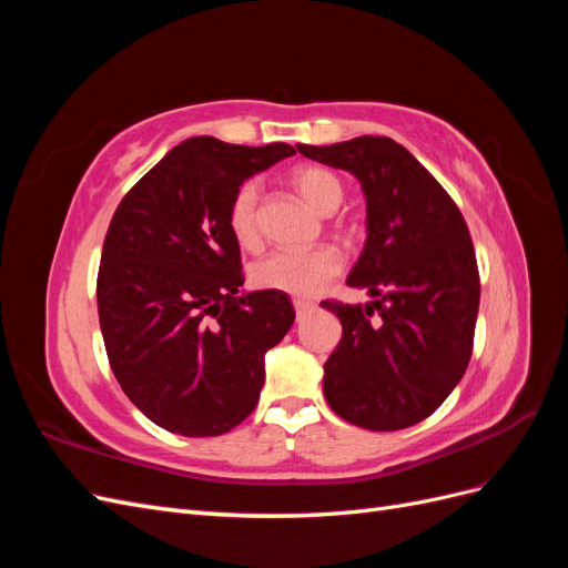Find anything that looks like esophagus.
<instances>
[{
  "instance_id": "obj_1",
  "label": "esophagus",
  "mask_w": 568,
  "mask_h": 568,
  "mask_svg": "<svg viewBox=\"0 0 568 568\" xmlns=\"http://www.w3.org/2000/svg\"><path fill=\"white\" fill-rule=\"evenodd\" d=\"M294 307H296V315H298V320H301L307 311H313L315 303H313V301H305V298H294Z\"/></svg>"
}]
</instances>
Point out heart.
<instances>
[{
  "mask_svg": "<svg viewBox=\"0 0 568 568\" xmlns=\"http://www.w3.org/2000/svg\"><path fill=\"white\" fill-rule=\"evenodd\" d=\"M291 184L322 215L334 213L343 199L341 180L317 165L294 170ZM227 225L234 242L242 248H255L261 242V186L255 182H244L234 192L227 211ZM341 270L343 257L332 246H320L313 251L280 248L251 265V282L261 288L282 291V294L291 296H315L338 277Z\"/></svg>",
  "mask_w": 568,
  "mask_h": 568,
  "instance_id": "obj_1",
  "label": "heart"
}]
</instances>
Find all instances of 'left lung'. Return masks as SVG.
<instances>
[{"instance_id": "8db88e82", "label": "left lung", "mask_w": 568, "mask_h": 568, "mask_svg": "<svg viewBox=\"0 0 568 568\" xmlns=\"http://www.w3.org/2000/svg\"><path fill=\"white\" fill-rule=\"evenodd\" d=\"M296 149L348 170L367 199V242L348 286L374 301L322 303L343 326L324 363V398L355 426L407 428L434 415L469 365L480 280L467 222L438 180L388 136Z\"/></svg>"}]
</instances>
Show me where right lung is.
Here are the masks:
<instances>
[{
    "mask_svg": "<svg viewBox=\"0 0 568 568\" xmlns=\"http://www.w3.org/2000/svg\"><path fill=\"white\" fill-rule=\"evenodd\" d=\"M288 144L192 136L118 203L97 277L99 324L120 388L170 434L222 436L257 405L265 353L296 320L282 291L239 294L230 201Z\"/></svg>",
    "mask_w": 568,
    "mask_h": 568,
    "instance_id": "obj_1",
    "label": "right lung"
}]
</instances>
